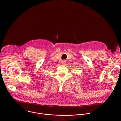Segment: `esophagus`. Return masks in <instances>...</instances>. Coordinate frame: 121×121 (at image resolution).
Returning <instances> with one entry per match:
<instances>
[{
  "label": "esophagus",
  "mask_w": 121,
  "mask_h": 121,
  "mask_svg": "<svg viewBox=\"0 0 121 121\" xmlns=\"http://www.w3.org/2000/svg\"><path fill=\"white\" fill-rule=\"evenodd\" d=\"M62 64H63V65H64V64H65V63H66V61H65V60H63V61H62Z\"/></svg>",
  "instance_id": "1"
}]
</instances>
